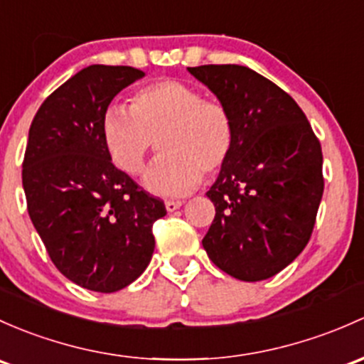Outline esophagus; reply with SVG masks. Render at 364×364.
Masks as SVG:
<instances>
[{
	"instance_id": "34e87169",
	"label": "esophagus",
	"mask_w": 364,
	"mask_h": 364,
	"mask_svg": "<svg viewBox=\"0 0 364 364\" xmlns=\"http://www.w3.org/2000/svg\"><path fill=\"white\" fill-rule=\"evenodd\" d=\"M183 204H185V202H183V200H166V209L169 213H172V211H176V209L181 208Z\"/></svg>"
}]
</instances>
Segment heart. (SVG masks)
Listing matches in <instances>:
<instances>
[{"label": "heart", "mask_w": 364, "mask_h": 364, "mask_svg": "<svg viewBox=\"0 0 364 364\" xmlns=\"http://www.w3.org/2000/svg\"><path fill=\"white\" fill-rule=\"evenodd\" d=\"M101 136L114 166L127 174L143 171L153 141L160 159L143 185L159 197H179L230 159L235 139L232 114L221 102L202 97L192 85L162 80L132 95L129 112L112 106L102 114Z\"/></svg>", "instance_id": "heart-1"}]
</instances>
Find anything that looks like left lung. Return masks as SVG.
<instances>
[{
  "mask_svg": "<svg viewBox=\"0 0 364 364\" xmlns=\"http://www.w3.org/2000/svg\"><path fill=\"white\" fill-rule=\"evenodd\" d=\"M232 114L230 159L205 193L216 208L202 246L218 269L256 282L307 246L323 198V151L291 95L237 64L188 68Z\"/></svg>",
  "mask_w": 364,
  "mask_h": 364,
  "instance_id": "left-lung-1",
  "label": "left lung"
}]
</instances>
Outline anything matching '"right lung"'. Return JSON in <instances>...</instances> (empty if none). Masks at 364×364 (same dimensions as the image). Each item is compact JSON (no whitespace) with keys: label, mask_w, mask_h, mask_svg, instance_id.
Instances as JSON below:
<instances>
[{"label":"right lung","mask_w":364,"mask_h":364,"mask_svg":"<svg viewBox=\"0 0 364 364\" xmlns=\"http://www.w3.org/2000/svg\"><path fill=\"white\" fill-rule=\"evenodd\" d=\"M144 73L92 64L52 92L29 129L22 186L29 218L59 272L97 293L136 281L150 263L166 205L117 169L101 136L114 95Z\"/></svg>","instance_id":"right-lung-1"}]
</instances>
